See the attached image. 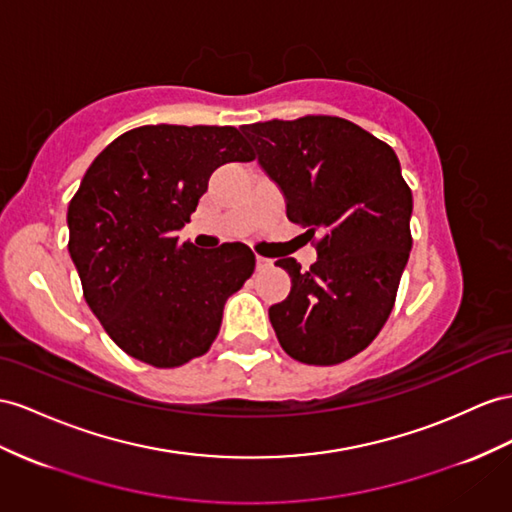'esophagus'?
Instances as JSON below:
<instances>
[{
	"label": "esophagus",
	"mask_w": 512,
	"mask_h": 512,
	"mask_svg": "<svg viewBox=\"0 0 512 512\" xmlns=\"http://www.w3.org/2000/svg\"><path fill=\"white\" fill-rule=\"evenodd\" d=\"M270 266H272V259L259 257V255H257V270H266V268H270Z\"/></svg>",
	"instance_id": "esophagus-1"
}]
</instances>
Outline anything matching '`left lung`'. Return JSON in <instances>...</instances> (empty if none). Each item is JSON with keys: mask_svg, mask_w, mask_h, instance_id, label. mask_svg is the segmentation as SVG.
<instances>
[{"mask_svg": "<svg viewBox=\"0 0 512 512\" xmlns=\"http://www.w3.org/2000/svg\"><path fill=\"white\" fill-rule=\"evenodd\" d=\"M257 162L285 196L287 218L309 227L318 261L277 266L292 290L268 316L281 348L309 365L359 355L383 329L411 253V188L389 144L339 116L242 125Z\"/></svg>", "mask_w": 512, "mask_h": 512, "instance_id": "left-lung-1", "label": "left lung"}]
</instances>
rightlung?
<instances>
[{
    "label": "right lung",
    "instance_id": "1",
    "mask_svg": "<svg viewBox=\"0 0 512 512\" xmlns=\"http://www.w3.org/2000/svg\"><path fill=\"white\" fill-rule=\"evenodd\" d=\"M251 160L235 127L144 125L86 170L69 203V253L88 307L129 357L177 368L212 346L255 255L242 242L179 244L177 231L218 166Z\"/></svg>",
    "mask_w": 512,
    "mask_h": 512
}]
</instances>
